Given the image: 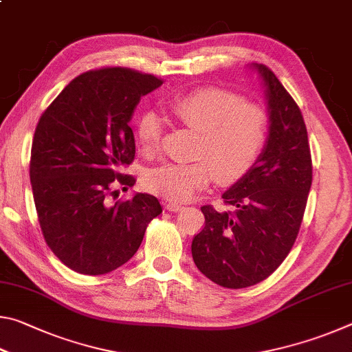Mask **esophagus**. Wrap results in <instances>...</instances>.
Returning a JSON list of instances; mask_svg holds the SVG:
<instances>
[{"label":"esophagus","instance_id":"esophagus-1","mask_svg":"<svg viewBox=\"0 0 352 352\" xmlns=\"http://www.w3.org/2000/svg\"><path fill=\"white\" fill-rule=\"evenodd\" d=\"M166 208H168V210L172 212H177V211L183 210V205L177 204V201H168V204H166Z\"/></svg>","mask_w":352,"mask_h":352}]
</instances>
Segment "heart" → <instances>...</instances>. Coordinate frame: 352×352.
<instances>
[{
	"label": "heart",
	"mask_w": 352,
	"mask_h": 352,
	"mask_svg": "<svg viewBox=\"0 0 352 352\" xmlns=\"http://www.w3.org/2000/svg\"><path fill=\"white\" fill-rule=\"evenodd\" d=\"M169 110L184 126L201 135L197 157L205 162L168 163L144 177L148 190L172 200H188L216 175L231 184L247 174L265 144L269 118L256 104L242 102L237 94L214 87L178 94ZM164 121L155 111H144L136 122V138L147 153L162 146Z\"/></svg>",
	"instance_id": "b5f03b06"
}]
</instances>
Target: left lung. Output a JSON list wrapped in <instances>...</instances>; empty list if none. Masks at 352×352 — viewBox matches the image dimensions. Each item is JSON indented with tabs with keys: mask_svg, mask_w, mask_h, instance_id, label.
Here are the masks:
<instances>
[{
	"mask_svg": "<svg viewBox=\"0 0 352 352\" xmlns=\"http://www.w3.org/2000/svg\"><path fill=\"white\" fill-rule=\"evenodd\" d=\"M265 87L269 138L245 175L225 190L230 211L201 206L205 228L190 252L197 269L226 289L254 285L287 258L312 184V158L300 107L273 71L253 65Z\"/></svg>",
	"mask_w": 352,
	"mask_h": 352,
	"instance_id": "obj_1",
	"label": "left lung"
}]
</instances>
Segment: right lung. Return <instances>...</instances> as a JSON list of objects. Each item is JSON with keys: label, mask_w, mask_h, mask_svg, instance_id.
<instances>
[{"label": "right lung", "mask_w": 352, "mask_h": 352, "mask_svg": "<svg viewBox=\"0 0 352 352\" xmlns=\"http://www.w3.org/2000/svg\"><path fill=\"white\" fill-rule=\"evenodd\" d=\"M163 80L130 68L87 71L52 100L35 129L32 194L47 247L68 269L105 275L132 258L148 222L162 214L151 194L110 204L135 160L129 122L141 96Z\"/></svg>", "instance_id": "right-lung-1"}]
</instances>
